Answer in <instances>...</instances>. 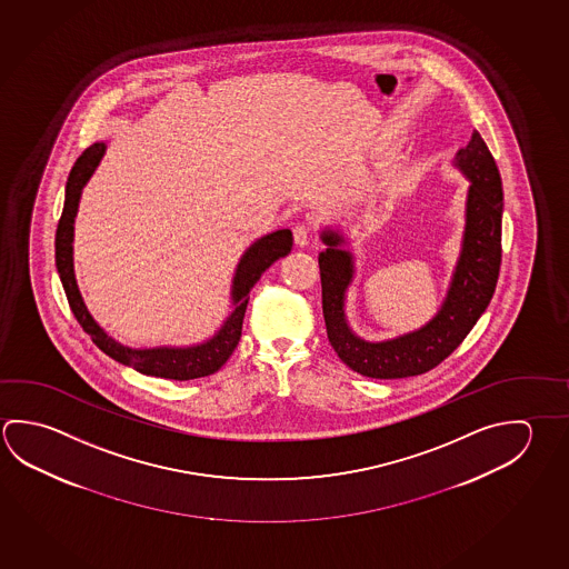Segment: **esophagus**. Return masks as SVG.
Segmentation results:
<instances>
[{
    "label": "esophagus",
    "instance_id": "obj_1",
    "mask_svg": "<svg viewBox=\"0 0 569 569\" xmlns=\"http://www.w3.org/2000/svg\"><path fill=\"white\" fill-rule=\"evenodd\" d=\"M309 236H311V230H309V226H303V223H299V226H296V230H293V241H296V246H298V248H303V246H308Z\"/></svg>",
    "mask_w": 569,
    "mask_h": 569
}]
</instances>
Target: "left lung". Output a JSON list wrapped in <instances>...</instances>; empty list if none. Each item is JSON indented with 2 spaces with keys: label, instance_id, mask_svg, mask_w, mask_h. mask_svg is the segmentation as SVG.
<instances>
[{
  "label": "left lung",
  "instance_id": "1",
  "mask_svg": "<svg viewBox=\"0 0 569 569\" xmlns=\"http://www.w3.org/2000/svg\"><path fill=\"white\" fill-rule=\"evenodd\" d=\"M453 168L469 181L466 223L448 293L438 313L421 328L383 341L359 338L346 316L348 289L356 276L349 241L338 228L319 233L321 301L331 348L348 368L366 378L398 379L426 373L466 339L491 301L501 263L503 190L498 166L478 131L456 153Z\"/></svg>",
  "mask_w": 569,
  "mask_h": 569
}]
</instances>
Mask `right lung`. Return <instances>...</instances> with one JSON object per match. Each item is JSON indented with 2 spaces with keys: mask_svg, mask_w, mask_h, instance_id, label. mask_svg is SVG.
I'll return each instance as SVG.
<instances>
[{
  "mask_svg": "<svg viewBox=\"0 0 569 569\" xmlns=\"http://www.w3.org/2000/svg\"><path fill=\"white\" fill-rule=\"evenodd\" d=\"M106 148L108 146L103 141L101 146L98 141L83 151L76 161V166L71 168L70 178L66 183V201H63V211L56 231V268L70 301L71 311L80 321L83 331L90 336L91 341L106 356H110L111 359L120 361L128 368L153 378L178 379V381L211 376L230 359L240 341L241 323L250 301L251 288L258 283L261 273L268 270L273 261L286 258L291 251L293 246L291 230L266 233L241 253L231 280L230 299L233 309L211 338L203 339L193 346H156V348L123 346L118 339L111 338L110 333L91 316L90 309L81 298L76 270H73V223L80 210L81 191L90 181L96 168L100 166Z\"/></svg>",
  "mask_w": 569,
  "mask_h": 569,
  "instance_id": "right-lung-1",
  "label": "right lung"
}]
</instances>
